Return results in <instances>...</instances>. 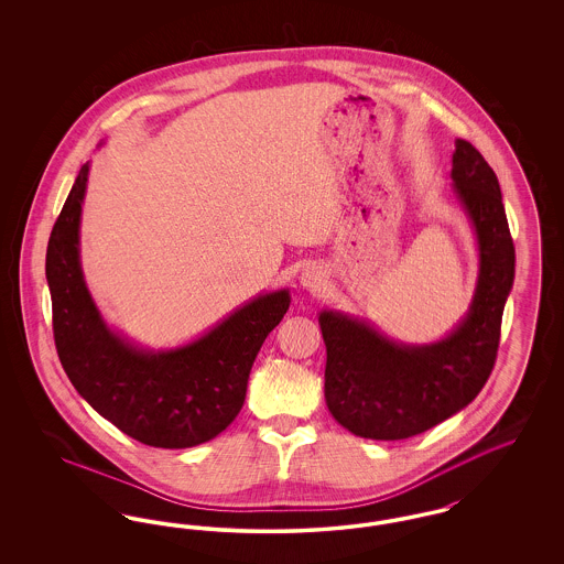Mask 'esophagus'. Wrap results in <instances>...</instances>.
<instances>
[{
  "instance_id": "obj_1",
  "label": "esophagus",
  "mask_w": 564,
  "mask_h": 564,
  "mask_svg": "<svg viewBox=\"0 0 564 564\" xmlns=\"http://www.w3.org/2000/svg\"><path fill=\"white\" fill-rule=\"evenodd\" d=\"M300 283H302V288H306V290H317V288H322L323 283V272L317 269V267H306V269L302 270V274H300Z\"/></svg>"
}]
</instances>
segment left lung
<instances>
[{
	"mask_svg": "<svg viewBox=\"0 0 564 564\" xmlns=\"http://www.w3.org/2000/svg\"><path fill=\"white\" fill-rule=\"evenodd\" d=\"M455 192L480 251L469 313L431 345H402L370 323L323 311L325 402L350 433L405 440L451 419L482 391L495 368L501 317L513 285L516 251L495 171L465 139L453 154Z\"/></svg>",
	"mask_w": 564,
	"mask_h": 564,
	"instance_id": "1",
	"label": "left lung"
}]
</instances>
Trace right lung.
Returning <instances> with one entry per match:
<instances>
[{
    "mask_svg": "<svg viewBox=\"0 0 564 564\" xmlns=\"http://www.w3.org/2000/svg\"><path fill=\"white\" fill-rule=\"evenodd\" d=\"M88 162L54 221L46 249L54 345L65 375L118 430L154 448L214 440L241 412L247 380L290 292L258 295L186 347L137 349L99 315L80 267L82 200Z\"/></svg>",
    "mask_w": 564,
    "mask_h": 564,
    "instance_id": "obj_1",
    "label": "right lung"
}]
</instances>
